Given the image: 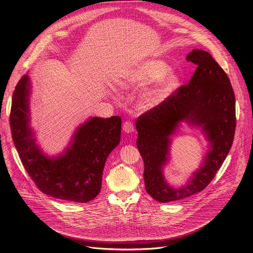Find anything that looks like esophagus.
<instances>
[{"label":"esophagus","mask_w":253,"mask_h":253,"mask_svg":"<svg viewBox=\"0 0 253 253\" xmlns=\"http://www.w3.org/2000/svg\"><path fill=\"white\" fill-rule=\"evenodd\" d=\"M123 130L126 132V133H131L134 131V126H133V123L131 121H125L124 124H123Z\"/></svg>","instance_id":"1"}]
</instances>
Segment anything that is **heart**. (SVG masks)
<instances>
[{
	"label": "heart",
	"instance_id": "b5f03b06",
	"mask_svg": "<svg viewBox=\"0 0 253 253\" xmlns=\"http://www.w3.org/2000/svg\"><path fill=\"white\" fill-rule=\"evenodd\" d=\"M168 71L169 67L163 61H147L141 64L132 72L131 76L129 77L127 82H125L124 86H127V84H135L139 86L146 85L164 77ZM177 83L178 77L173 73L168 74L154 88L150 89L145 94L143 98V105L147 108L158 105L172 92V90L176 87Z\"/></svg>",
	"mask_w": 253,
	"mask_h": 253
}]
</instances>
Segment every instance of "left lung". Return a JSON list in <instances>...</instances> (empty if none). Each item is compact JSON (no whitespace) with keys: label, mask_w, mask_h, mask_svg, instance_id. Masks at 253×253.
Masks as SVG:
<instances>
[{"label":"left lung","mask_w":253,"mask_h":253,"mask_svg":"<svg viewBox=\"0 0 253 253\" xmlns=\"http://www.w3.org/2000/svg\"><path fill=\"white\" fill-rule=\"evenodd\" d=\"M186 60L197 65L189 83L177 88L136 121V144L144 161L145 188L162 203L184 199L202 191L224 162L235 133V96L223 69L202 50H193ZM182 120L204 127L211 150L189 184L177 190L164 181L161 169L168 153V136Z\"/></svg>","instance_id":"left-lung-1"}]
</instances>
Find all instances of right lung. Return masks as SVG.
Returning a JSON list of instances; mask_svg holds the SVG:
<instances>
[{"instance_id":"1","label":"right lung","mask_w":253,"mask_h":253,"mask_svg":"<svg viewBox=\"0 0 253 253\" xmlns=\"http://www.w3.org/2000/svg\"><path fill=\"white\" fill-rule=\"evenodd\" d=\"M29 78L22 77L13 93L10 125L13 141L27 173L44 194L86 203L100 192L106 159L118 145L122 120L92 118L82 125L66 153L48 159L35 145L29 128Z\"/></svg>"}]
</instances>
